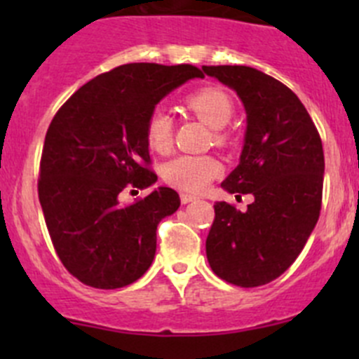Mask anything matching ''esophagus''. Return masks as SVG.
<instances>
[{
  "mask_svg": "<svg viewBox=\"0 0 359 359\" xmlns=\"http://www.w3.org/2000/svg\"><path fill=\"white\" fill-rule=\"evenodd\" d=\"M194 200H196V196H194V194H187V193H182V194H180V201H182L184 205H186V203L194 201Z\"/></svg>",
  "mask_w": 359,
  "mask_h": 359,
  "instance_id": "obj_1",
  "label": "esophagus"
}]
</instances>
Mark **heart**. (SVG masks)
Wrapping results in <instances>:
<instances>
[{
    "mask_svg": "<svg viewBox=\"0 0 359 359\" xmlns=\"http://www.w3.org/2000/svg\"><path fill=\"white\" fill-rule=\"evenodd\" d=\"M186 107L194 116L212 126L213 140L217 144H226L227 135L224 126L231 121L234 114V104L231 97L224 90L215 86H205L191 92L184 99ZM146 142L151 151L163 154L172 147L173 126L172 119L163 109H154L146 121ZM220 173V163L212 156H180L170 159L163 166V180L175 189L187 191V193H200Z\"/></svg>",
    "mask_w": 359,
    "mask_h": 359,
    "instance_id": "b5f03b06",
    "label": "heart"
}]
</instances>
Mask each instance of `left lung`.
I'll return each instance as SVG.
<instances>
[{
	"label": "left lung",
	"instance_id": "1",
	"mask_svg": "<svg viewBox=\"0 0 359 359\" xmlns=\"http://www.w3.org/2000/svg\"><path fill=\"white\" fill-rule=\"evenodd\" d=\"M203 71L231 86L247 111L240 165L222 187L255 198L245 212L226 201L213 205L206 257L220 280L262 287L295 262L320 219L323 144L299 97L273 76L247 66Z\"/></svg>",
	"mask_w": 359,
	"mask_h": 359
}]
</instances>
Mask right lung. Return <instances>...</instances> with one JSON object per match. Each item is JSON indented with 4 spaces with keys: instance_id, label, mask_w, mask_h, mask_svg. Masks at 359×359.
Segmentation results:
<instances>
[{
    "instance_id": "obj_1",
    "label": "right lung",
    "mask_w": 359,
    "mask_h": 359,
    "mask_svg": "<svg viewBox=\"0 0 359 359\" xmlns=\"http://www.w3.org/2000/svg\"><path fill=\"white\" fill-rule=\"evenodd\" d=\"M191 78V64H125L76 90L55 112L39 161L38 194L53 248L81 283L126 287L153 264L159 220L180 205L159 187L121 205L125 191L156 182L146 142L154 106Z\"/></svg>"
}]
</instances>
